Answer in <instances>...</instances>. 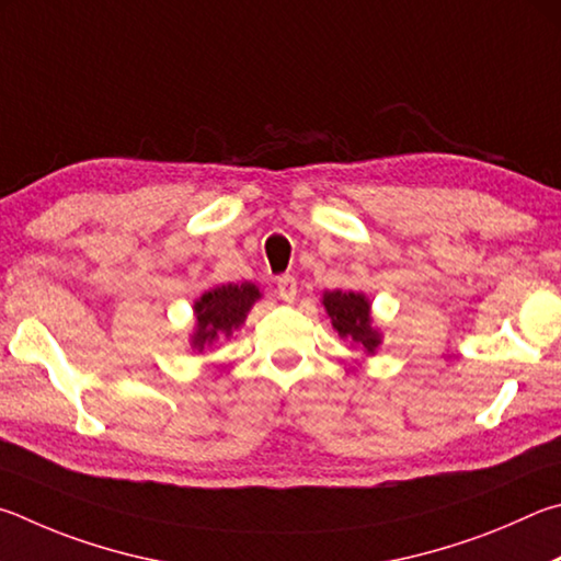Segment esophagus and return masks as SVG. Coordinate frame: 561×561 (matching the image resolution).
Listing matches in <instances>:
<instances>
[{"label": "esophagus", "mask_w": 561, "mask_h": 561, "mask_svg": "<svg viewBox=\"0 0 561 561\" xmlns=\"http://www.w3.org/2000/svg\"><path fill=\"white\" fill-rule=\"evenodd\" d=\"M275 286H278V296H280L283 300H286V302H293V300H296L298 280L293 278V275H280L278 283H275Z\"/></svg>", "instance_id": "34e87169"}]
</instances>
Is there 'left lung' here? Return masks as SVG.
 Segmentation results:
<instances>
[{
	"mask_svg": "<svg viewBox=\"0 0 561 561\" xmlns=\"http://www.w3.org/2000/svg\"><path fill=\"white\" fill-rule=\"evenodd\" d=\"M322 306L332 320V328L337 330L342 340H350L359 345L367 355H375L381 345L379 330L371 322L369 300L355 290H328L322 293Z\"/></svg>",
	"mask_w": 561,
	"mask_h": 561,
	"instance_id": "obj_1",
	"label": "left lung"
}]
</instances>
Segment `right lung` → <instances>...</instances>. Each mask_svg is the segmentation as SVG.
I'll list each match as a JSON object with an SVG mask.
<instances>
[{
    "mask_svg": "<svg viewBox=\"0 0 561 561\" xmlns=\"http://www.w3.org/2000/svg\"><path fill=\"white\" fill-rule=\"evenodd\" d=\"M259 298L261 290L253 283H226V286L206 290L194 302L196 328L192 335V347L196 352H204L216 340L231 337L233 330L243 325L245 316H249V310Z\"/></svg>",
    "mask_w": 561,
    "mask_h": 561,
    "instance_id": "1",
    "label": "right lung"
}]
</instances>
